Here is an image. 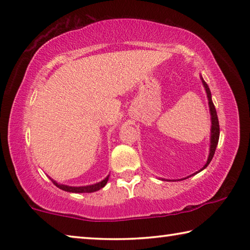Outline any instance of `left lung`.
Wrapping results in <instances>:
<instances>
[{
    "label": "left lung",
    "instance_id": "left-lung-1",
    "mask_svg": "<svg viewBox=\"0 0 250 250\" xmlns=\"http://www.w3.org/2000/svg\"><path fill=\"white\" fill-rule=\"evenodd\" d=\"M201 80L203 83V86L205 88V91H206V95H207V100H208V107H209V113H210V122H211V125H210V145H209V153H208V158H207V161L205 163V166L203 167L201 170H198L196 173H193L189 176H186L184 179H181V180H166V179H162L163 181H182V180H185V179H188V177H191L193 175L197 174V173H200L201 171L204 170V168L207 167V166L210 163L211 159H213L214 153H215V150H216V146L218 145V139H219V124H218V118H217V112H216V109H215V105L213 104V100H211V94H210V90L208 86H207V83L204 82V79L201 76Z\"/></svg>",
    "mask_w": 250,
    "mask_h": 250
}]
</instances>
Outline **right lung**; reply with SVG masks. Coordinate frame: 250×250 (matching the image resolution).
I'll use <instances>...</instances> for the list:
<instances>
[{"instance_id": "right-lung-1", "label": "right lung", "mask_w": 250, "mask_h": 250, "mask_svg": "<svg viewBox=\"0 0 250 250\" xmlns=\"http://www.w3.org/2000/svg\"><path fill=\"white\" fill-rule=\"evenodd\" d=\"M49 179L52 180L53 183L56 185L58 188L62 189V191L70 192V193H92V192L99 191L100 188H103L104 186L107 184V182L109 180V175L105 177L104 180H103L101 182H98V183L91 184V185H87V186H68V185H65V184L57 183V182L54 181L52 177H49Z\"/></svg>"}]
</instances>
